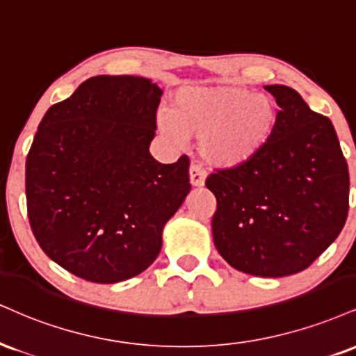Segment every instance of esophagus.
<instances>
[{
  "label": "esophagus",
  "instance_id": "1",
  "mask_svg": "<svg viewBox=\"0 0 356 356\" xmlns=\"http://www.w3.org/2000/svg\"><path fill=\"white\" fill-rule=\"evenodd\" d=\"M189 177H191V184L194 187H202L205 182V170L200 165L192 164L189 169Z\"/></svg>",
  "mask_w": 356,
  "mask_h": 356
}]
</instances>
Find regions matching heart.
Wrapping results in <instances>:
<instances>
[{
    "label": "heart",
    "instance_id": "1",
    "mask_svg": "<svg viewBox=\"0 0 356 356\" xmlns=\"http://www.w3.org/2000/svg\"><path fill=\"white\" fill-rule=\"evenodd\" d=\"M277 119V106L267 94L241 86L194 84L175 91L170 113L157 115V124L174 143L200 136V154L209 164L238 167L267 147Z\"/></svg>",
    "mask_w": 356,
    "mask_h": 356
}]
</instances>
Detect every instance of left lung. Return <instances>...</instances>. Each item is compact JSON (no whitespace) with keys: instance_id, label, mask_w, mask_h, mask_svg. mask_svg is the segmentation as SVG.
I'll use <instances>...</instances> for the list:
<instances>
[{"instance_id":"left-lung-1","label":"left lung","mask_w":356,"mask_h":356,"mask_svg":"<svg viewBox=\"0 0 356 356\" xmlns=\"http://www.w3.org/2000/svg\"><path fill=\"white\" fill-rule=\"evenodd\" d=\"M275 97L277 127L254 161L211 174L212 235L222 259L255 277L302 272L335 242L348 216L350 175L332 121L289 86Z\"/></svg>"}]
</instances>
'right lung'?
Returning a JSON list of instances; mask_svg holds the SVG:
<instances>
[{
  "label": "right lung",
  "instance_id": "1",
  "mask_svg": "<svg viewBox=\"0 0 356 356\" xmlns=\"http://www.w3.org/2000/svg\"><path fill=\"white\" fill-rule=\"evenodd\" d=\"M162 89L140 76H94L51 106L26 157L31 230L46 255L96 284L151 265L191 192L189 157L149 152Z\"/></svg>",
  "mask_w": 356,
  "mask_h": 356
}]
</instances>
